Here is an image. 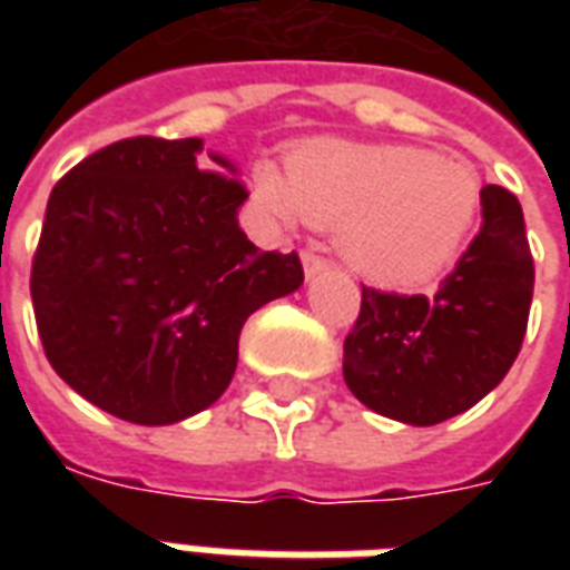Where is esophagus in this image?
I'll return each instance as SVG.
<instances>
[{
    "label": "esophagus",
    "mask_w": 570,
    "mask_h": 570,
    "mask_svg": "<svg viewBox=\"0 0 570 570\" xmlns=\"http://www.w3.org/2000/svg\"><path fill=\"white\" fill-rule=\"evenodd\" d=\"M302 263H304V275L307 277H316V275H322V272H328V259L325 257H320V254H316V250H304L302 254Z\"/></svg>",
    "instance_id": "obj_1"
}]
</instances>
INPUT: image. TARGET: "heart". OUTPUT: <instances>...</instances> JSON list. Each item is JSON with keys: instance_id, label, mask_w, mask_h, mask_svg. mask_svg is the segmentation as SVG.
Returning a JSON list of instances; mask_svg holds the SVG:
<instances>
[{"instance_id": "1", "label": "heart", "mask_w": 570, "mask_h": 570, "mask_svg": "<svg viewBox=\"0 0 570 570\" xmlns=\"http://www.w3.org/2000/svg\"><path fill=\"white\" fill-rule=\"evenodd\" d=\"M254 197L277 224L337 230L348 266L379 284L438 275L476 222L482 183L468 163L414 147L313 138L254 168Z\"/></svg>"}]
</instances>
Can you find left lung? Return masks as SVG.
<instances>
[{
	"mask_svg": "<svg viewBox=\"0 0 570 570\" xmlns=\"http://www.w3.org/2000/svg\"><path fill=\"white\" fill-rule=\"evenodd\" d=\"M532 268L523 209L503 186L482 189V227L434 295L364 286L343 343V379L375 414L434 425L505 379L530 320Z\"/></svg>",
	"mask_w": 570,
	"mask_h": 570,
	"instance_id": "1",
	"label": "left lung"
}]
</instances>
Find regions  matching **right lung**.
Masks as SVG:
<instances>
[{"mask_svg":"<svg viewBox=\"0 0 570 570\" xmlns=\"http://www.w3.org/2000/svg\"><path fill=\"white\" fill-rule=\"evenodd\" d=\"M200 150V138L138 136L82 159L49 195L31 259L47 361L127 423L213 405L245 320L304 281L295 250H259L242 233L248 191L224 156Z\"/></svg>","mask_w":570,"mask_h":570,"instance_id":"add662e5","label":"right lung"}]
</instances>
